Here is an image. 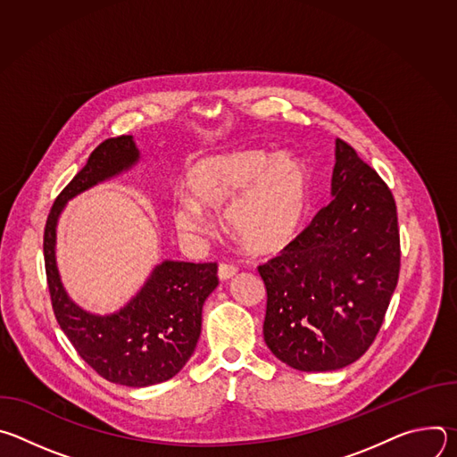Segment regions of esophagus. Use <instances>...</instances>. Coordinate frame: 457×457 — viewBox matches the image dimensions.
<instances>
[{
    "label": "esophagus",
    "mask_w": 457,
    "mask_h": 457,
    "mask_svg": "<svg viewBox=\"0 0 457 457\" xmlns=\"http://www.w3.org/2000/svg\"><path fill=\"white\" fill-rule=\"evenodd\" d=\"M237 271H238L237 266L222 262V264L219 266V278H220V280H229V278H233V277L237 275Z\"/></svg>",
    "instance_id": "esophagus-1"
}]
</instances>
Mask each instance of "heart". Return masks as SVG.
Masks as SVG:
<instances>
[{
    "instance_id": "1",
    "label": "heart",
    "mask_w": 457,
    "mask_h": 457,
    "mask_svg": "<svg viewBox=\"0 0 457 457\" xmlns=\"http://www.w3.org/2000/svg\"><path fill=\"white\" fill-rule=\"evenodd\" d=\"M187 197L173 203L179 231L203 233L206 213L222 206L226 233L251 253L286 247L300 231L311 203V177L287 154L237 150L195 161L184 177Z\"/></svg>"
}]
</instances>
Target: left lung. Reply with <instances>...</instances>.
I'll return each instance as SVG.
<instances>
[{"label":"left lung","instance_id":"1","mask_svg":"<svg viewBox=\"0 0 457 457\" xmlns=\"http://www.w3.org/2000/svg\"><path fill=\"white\" fill-rule=\"evenodd\" d=\"M331 193L311 224L258 266L268 291L266 345L305 372L337 370L365 354L400 277L393 191L342 139Z\"/></svg>","mask_w":457,"mask_h":457}]
</instances>
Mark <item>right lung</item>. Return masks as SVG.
I'll return each instance as SVG.
<instances>
[{"mask_svg":"<svg viewBox=\"0 0 457 457\" xmlns=\"http://www.w3.org/2000/svg\"><path fill=\"white\" fill-rule=\"evenodd\" d=\"M137 161L139 150L132 136L103 141L57 195L43 235L46 282L59 328L99 376L126 386L166 381L186 365L201 337L204 300L219 286L217 262L164 260L143 289L113 314H92L64 291L55 266L59 213L76 195L132 168Z\"/></svg>","mask_w":457,"mask_h":457,"instance_id":"right-lung-1","label":"right lung"}]
</instances>
